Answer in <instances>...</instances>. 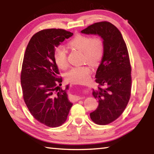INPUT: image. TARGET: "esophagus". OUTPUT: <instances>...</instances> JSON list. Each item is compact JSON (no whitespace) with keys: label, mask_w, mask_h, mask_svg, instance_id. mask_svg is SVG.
Here are the masks:
<instances>
[{"label":"esophagus","mask_w":154,"mask_h":154,"mask_svg":"<svg viewBox=\"0 0 154 154\" xmlns=\"http://www.w3.org/2000/svg\"><path fill=\"white\" fill-rule=\"evenodd\" d=\"M81 98H82V97H80V96H73L72 97H71V100L72 101V102H75V101L80 100Z\"/></svg>","instance_id":"34e87169"}]
</instances>
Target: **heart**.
I'll return each instance as SVG.
<instances>
[{
    "label": "heart",
    "mask_w": 154,
    "mask_h": 154,
    "mask_svg": "<svg viewBox=\"0 0 154 154\" xmlns=\"http://www.w3.org/2000/svg\"><path fill=\"white\" fill-rule=\"evenodd\" d=\"M70 48L83 52L82 60L92 66H96L103 55V41L100 36H90L78 35L69 42ZM54 58L60 69H66L68 66L67 51L64 46L59 45L54 53ZM91 75L90 66H74L68 71L65 77L67 82L72 83H84L89 80Z\"/></svg>",
    "instance_id": "b5f03b06"
}]
</instances>
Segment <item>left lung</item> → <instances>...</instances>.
I'll use <instances>...</instances> for the list:
<instances>
[{"label":"left lung","mask_w":154,"mask_h":154,"mask_svg":"<svg viewBox=\"0 0 154 154\" xmlns=\"http://www.w3.org/2000/svg\"><path fill=\"white\" fill-rule=\"evenodd\" d=\"M81 32L98 35L103 41V56L95 76L99 86L92 90L98 106L90 116L96 124H108L121 116L130 98L132 79L128 51L121 32L110 22L95 23Z\"/></svg>","instance_id":"8db88e82"}]
</instances>
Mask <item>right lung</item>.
I'll return each instance as SVG.
<instances>
[{
    "label": "right lung",
    "instance_id": "obj_1",
    "mask_svg": "<svg viewBox=\"0 0 154 154\" xmlns=\"http://www.w3.org/2000/svg\"><path fill=\"white\" fill-rule=\"evenodd\" d=\"M73 33L62 29H46L34 35L26 49L21 72L23 98L36 120L49 127H58L66 120L72 105L67 90L59 89L62 78L54 61L56 48Z\"/></svg>",
    "mask_w": 154,
    "mask_h": 154
}]
</instances>
